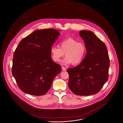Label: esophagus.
I'll return each instance as SVG.
<instances>
[{"label": "esophagus", "instance_id": "1", "mask_svg": "<svg viewBox=\"0 0 123 123\" xmlns=\"http://www.w3.org/2000/svg\"><path fill=\"white\" fill-rule=\"evenodd\" d=\"M62 69L63 71H66V68L65 67H63V66L62 67Z\"/></svg>", "mask_w": 123, "mask_h": 123}]
</instances>
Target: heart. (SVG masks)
Segmentation results:
<instances>
[{
	"label": "heart",
	"instance_id": "b5f03b06",
	"mask_svg": "<svg viewBox=\"0 0 123 123\" xmlns=\"http://www.w3.org/2000/svg\"><path fill=\"white\" fill-rule=\"evenodd\" d=\"M60 47L52 46L50 49V53L52 59L58 62L60 58L63 57L64 53L66 57L62 62L65 64L72 63L77 65L82 62L86 54L85 45L81 42H78L74 39L68 37L60 41Z\"/></svg>",
	"mask_w": 123,
	"mask_h": 123
}]
</instances>
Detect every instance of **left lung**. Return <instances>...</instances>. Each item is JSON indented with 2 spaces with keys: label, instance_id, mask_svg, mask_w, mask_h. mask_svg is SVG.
I'll use <instances>...</instances> for the list:
<instances>
[{
  "label": "left lung",
  "instance_id": "left-lung-1",
  "mask_svg": "<svg viewBox=\"0 0 123 123\" xmlns=\"http://www.w3.org/2000/svg\"><path fill=\"white\" fill-rule=\"evenodd\" d=\"M86 54L77 66L67 69L68 85L75 95L87 96L98 93L108 79L110 59L106 46L92 31L82 30Z\"/></svg>",
  "mask_w": 123,
  "mask_h": 123
}]
</instances>
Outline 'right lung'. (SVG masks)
Listing matches in <instances>:
<instances>
[{"instance_id": "right-lung-1", "label": "right lung", "mask_w": 123, "mask_h": 123, "mask_svg": "<svg viewBox=\"0 0 123 123\" xmlns=\"http://www.w3.org/2000/svg\"><path fill=\"white\" fill-rule=\"evenodd\" d=\"M60 35L52 28L36 30L23 38L16 49L12 72L23 92L39 96L49 89L61 71V66L50 56L51 47Z\"/></svg>"}]
</instances>
